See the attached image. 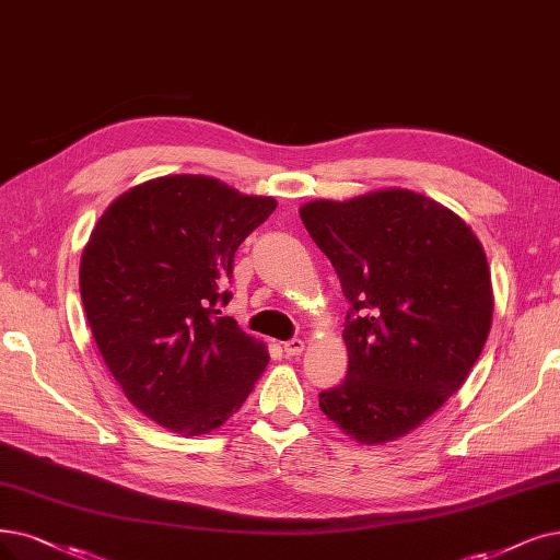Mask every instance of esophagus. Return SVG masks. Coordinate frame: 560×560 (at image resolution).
Listing matches in <instances>:
<instances>
[{"mask_svg":"<svg viewBox=\"0 0 560 560\" xmlns=\"http://www.w3.org/2000/svg\"><path fill=\"white\" fill-rule=\"evenodd\" d=\"M303 349H305V342H303V340H299V338L284 342V347H282V351H284L289 358L301 355V353H303Z\"/></svg>","mask_w":560,"mask_h":560,"instance_id":"34e87169","label":"esophagus"}]
</instances>
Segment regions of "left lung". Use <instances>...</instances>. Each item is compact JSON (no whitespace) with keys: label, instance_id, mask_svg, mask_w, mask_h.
<instances>
[{"label":"left lung","instance_id":"left-lung-1","mask_svg":"<svg viewBox=\"0 0 560 560\" xmlns=\"http://www.w3.org/2000/svg\"><path fill=\"white\" fill-rule=\"evenodd\" d=\"M299 213L351 303L349 370L319 407L358 443L397 441L464 386L487 342L482 245L455 211L407 188L312 199Z\"/></svg>","mask_w":560,"mask_h":560}]
</instances>
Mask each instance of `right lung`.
<instances>
[{
	"label": "right lung",
	"mask_w": 560,
	"mask_h": 560,
	"mask_svg": "<svg viewBox=\"0 0 560 560\" xmlns=\"http://www.w3.org/2000/svg\"><path fill=\"white\" fill-rule=\"evenodd\" d=\"M276 207L213 176L167 174L121 192L84 245L96 347L124 395L170 432L218 430L266 370V345L220 307L236 248Z\"/></svg>",
	"instance_id": "1"
}]
</instances>
